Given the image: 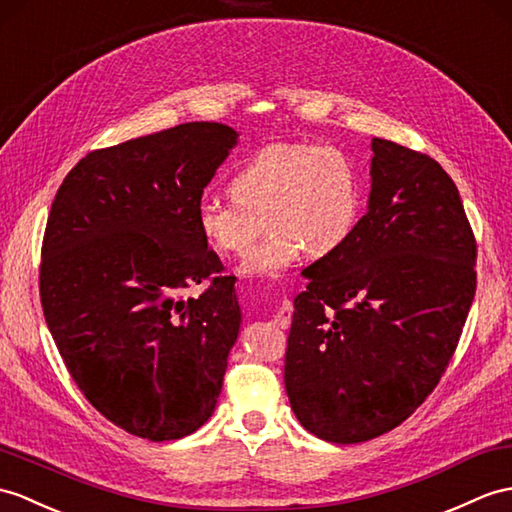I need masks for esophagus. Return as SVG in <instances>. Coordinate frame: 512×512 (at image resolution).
<instances>
[{"label":"esophagus","mask_w":512,"mask_h":512,"mask_svg":"<svg viewBox=\"0 0 512 512\" xmlns=\"http://www.w3.org/2000/svg\"><path fill=\"white\" fill-rule=\"evenodd\" d=\"M290 320H292V303H290V301H283V303L279 305L277 314H275V323H277V327H281V329H288V327H290Z\"/></svg>","instance_id":"1"}]
</instances>
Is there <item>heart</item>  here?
<instances>
[{
    "label": "heart",
    "instance_id": "obj_1",
    "mask_svg": "<svg viewBox=\"0 0 512 512\" xmlns=\"http://www.w3.org/2000/svg\"><path fill=\"white\" fill-rule=\"evenodd\" d=\"M227 189L233 202L205 200L196 224L216 253L244 255L266 222L268 237L244 257L242 275L279 277L307 253H336L362 209L358 168L329 144H270L235 170Z\"/></svg>",
    "mask_w": 512,
    "mask_h": 512
}]
</instances>
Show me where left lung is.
Wrapping results in <instances>:
<instances>
[{
    "instance_id": "1",
    "label": "left lung",
    "mask_w": 512,
    "mask_h": 512,
    "mask_svg": "<svg viewBox=\"0 0 512 512\" xmlns=\"http://www.w3.org/2000/svg\"><path fill=\"white\" fill-rule=\"evenodd\" d=\"M353 235L303 270L285 392L307 432L351 445L390 432L436 388L475 296V237L458 187L427 154L371 141Z\"/></svg>"
}]
</instances>
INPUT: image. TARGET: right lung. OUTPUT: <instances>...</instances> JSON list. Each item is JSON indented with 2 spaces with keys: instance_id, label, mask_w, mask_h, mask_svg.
<instances>
[{
  "instance_id": "obj_1",
  "label": "right lung",
  "mask_w": 512,
  "mask_h": 512,
  "mask_svg": "<svg viewBox=\"0 0 512 512\" xmlns=\"http://www.w3.org/2000/svg\"><path fill=\"white\" fill-rule=\"evenodd\" d=\"M237 137L231 126L189 122L89 152L47 218V329L91 406L154 443L207 423L240 334L235 277L220 275L196 224ZM202 280L208 290L185 300Z\"/></svg>"
}]
</instances>
